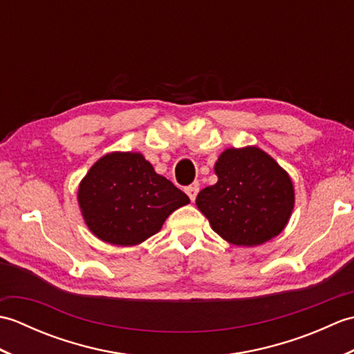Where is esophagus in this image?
I'll return each instance as SVG.
<instances>
[{"mask_svg": "<svg viewBox=\"0 0 354 354\" xmlns=\"http://www.w3.org/2000/svg\"><path fill=\"white\" fill-rule=\"evenodd\" d=\"M185 192H187V194H189V198L192 199V202H194V199H196L198 193H199V185L198 184H193L190 187H187Z\"/></svg>", "mask_w": 354, "mask_h": 354, "instance_id": "1", "label": "esophagus"}]
</instances>
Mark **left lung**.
<instances>
[{"label":"left lung","instance_id":"1","mask_svg":"<svg viewBox=\"0 0 354 354\" xmlns=\"http://www.w3.org/2000/svg\"><path fill=\"white\" fill-rule=\"evenodd\" d=\"M217 183L201 190L196 205L227 242L255 246L284 230L295 204L288 171L261 149H227L216 161Z\"/></svg>","mask_w":354,"mask_h":354}]
</instances>
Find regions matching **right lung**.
Listing matches in <instances>:
<instances>
[{
    "label": "right lung",
    "instance_id": "obj_1",
    "mask_svg": "<svg viewBox=\"0 0 354 354\" xmlns=\"http://www.w3.org/2000/svg\"><path fill=\"white\" fill-rule=\"evenodd\" d=\"M77 201L93 234L118 246L145 242L175 209L190 202L137 152L102 156L82 179Z\"/></svg>",
    "mask_w": 354,
    "mask_h": 354
}]
</instances>
